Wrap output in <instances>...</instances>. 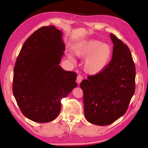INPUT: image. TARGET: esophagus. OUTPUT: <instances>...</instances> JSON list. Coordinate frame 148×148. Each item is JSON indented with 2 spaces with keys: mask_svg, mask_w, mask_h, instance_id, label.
Masks as SVG:
<instances>
[{
  "mask_svg": "<svg viewBox=\"0 0 148 148\" xmlns=\"http://www.w3.org/2000/svg\"><path fill=\"white\" fill-rule=\"evenodd\" d=\"M83 76H81V75H78L77 76V79H76V82L77 84H80L81 81L83 80Z\"/></svg>",
  "mask_w": 148,
  "mask_h": 148,
  "instance_id": "34e87169",
  "label": "esophagus"
}]
</instances>
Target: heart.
<instances>
[{
	"instance_id": "heart-1",
	"label": "heart",
	"mask_w": 148,
	"mask_h": 148,
	"mask_svg": "<svg viewBox=\"0 0 148 148\" xmlns=\"http://www.w3.org/2000/svg\"><path fill=\"white\" fill-rule=\"evenodd\" d=\"M75 55L85 58L84 70L90 74H97L108 67L111 60L112 49L109 45L94 39L84 40L74 48ZM71 59L72 56H69Z\"/></svg>"
}]
</instances>
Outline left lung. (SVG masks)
<instances>
[{
  "label": "left lung",
  "mask_w": 148,
  "mask_h": 148,
  "mask_svg": "<svg viewBox=\"0 0 148 148\" xmlns=\"http://www.w3.org/2000/svg\"><path fill=\"white\" fill-rule=\"evenodd\" d=\"M110 37L114 46L109 64L80 84L84 116L99 126L112 123L126 112L136 88V67L129 48L114 34Z\"/></svg>",
  "instance_id": "obj_1"
}]
</instances>
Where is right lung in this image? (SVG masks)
Instances as JSON below:
<instances>
[{"mask_svg": "<svg viewBox=\"0 0 148 148\" xmlns=\"http://www.w3.org/2000/svg\"><path fill=\"white\" fill-rule=\"evenodd\" d=\"M62 32L42 27L24 42L14 68L12 92L21 112L37 123L53 121L61 100L77 87V74L59 65L65 49Z\"/></svg>", "mask_w": 148, "mask_h": 148, "instance_id": "right-lung-1", "label": "right lung"}]
</instances>
